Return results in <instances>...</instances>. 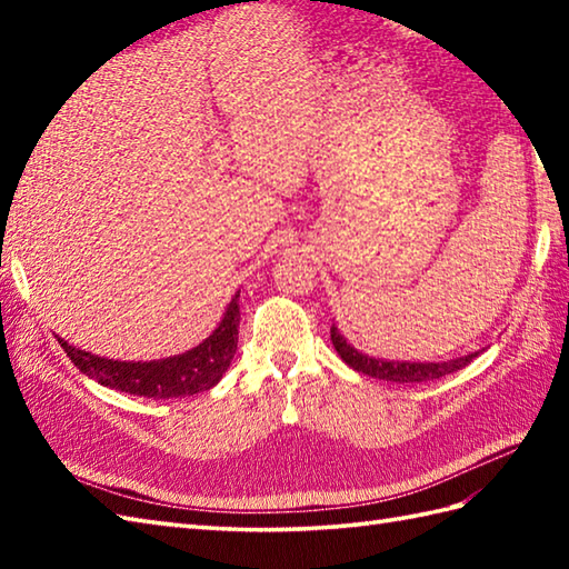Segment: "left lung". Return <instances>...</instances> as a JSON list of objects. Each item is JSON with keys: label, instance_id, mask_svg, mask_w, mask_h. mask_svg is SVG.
Here are the masks:
<instances>
[{"label": "left lung", "instance_id": "1", "mask_svg": "<svg viewBox=\"0 0 569 569\" xmlns=\"http://www.w3.org/2000/svg\"><path fill=\"white\" fill-rule=\"evenodd\" d=\"M330 340L345 365H349L355 371L367 373V377H373V379L396 381V383H420V381L440 379L445 373H452L457 369L467 367L469 361L479 355L475 352V355L450 359V361H438V365H435V361H426V365H422V361H383V359H373L369 355L357 352L352 345H347V340L335 325L330 328Z\"/></svg>", "mask_w": 569, "mask_h": 569}]
</instances>
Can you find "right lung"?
Masks as SVG:
<instances>
[{"label": "right lung", "mask_w": 569, "mask_h": 569, "mask_svg": "<svg viewBox=\"0 0 569 569\" xmlns=\"http://www.w3.org/2000/svg\"><path fill=\"white\" fill-rule=\"evenodd\" d=\"M239 335V293L229 303L224 318L208 340L186 355L159 361H112L94 357L82 349L58 342L82 373H88L102 386L147 398H186L200 391H210L222 379L229 361L237 352Z\"/></svg>", "instance_id": "obj_1"}]
</instances>
